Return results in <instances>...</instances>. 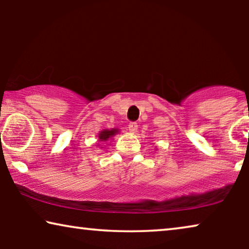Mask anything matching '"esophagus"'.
Listing matches in <instances>:
<instances>
[{
	"instance_id": "34e87169",
	"label": "esophagus",
	"mask_w": 249,
	"mask_h": 249,
	"mask_svg": "<svg viewBox=\"0 0 249 249\" xmlns=\"http://www.w3.org/2000/svg\"><path fill=\"white\" fill-rule=\"evenodd\" d=\"M137 129H138V124H136V122H130L128 125V130L131 132V134H136L137 132Z\"/></svg>"
}]
</instances>
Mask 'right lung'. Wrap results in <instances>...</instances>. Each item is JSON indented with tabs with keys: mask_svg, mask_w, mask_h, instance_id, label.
<instances>
[{
	"mask_svg": "<svg viewBox=\"0 0 249 249\" xmlns=\"http://www.w3.org/2000/svg\"><path fill=\"white\" fill-rule=\"evenodd\" d=\"M120 130L117 128H113V129H104V130L100 131V134H98V142H108L110 139H112V137H114L115 135L119 134ZM100 146V145H97ZM102 148V147H101Z\"/></svg>",
	"mask_w": 249,
	"mask_h": 249,
	"instance_id": "obj_1",
	"label": "right lung"
}]
</instances>
